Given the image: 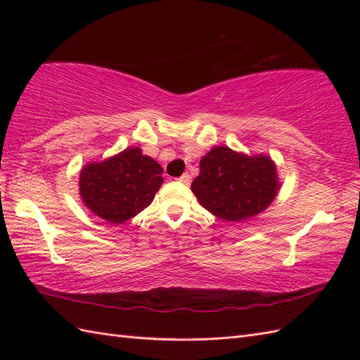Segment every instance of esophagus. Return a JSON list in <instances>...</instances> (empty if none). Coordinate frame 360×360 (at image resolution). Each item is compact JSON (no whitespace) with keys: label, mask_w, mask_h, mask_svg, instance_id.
<instances>
[{"label":"esophagus","mask_w":360,"mask_h":360,"mask_svg":"<svg viewBox=\"0 0 360 360\" xmlns=\"http://www.w3.org/2000/svg\"><path fill=\"white\" fill-rule=\"evenodd\" d=\"M178 181H179V182H182V184L188 186V184H190V181H192V178H190V174H188V173H184V174L181 176V178H178Z\"/></svg>","instance_id":"obj_1"}]
</instances>
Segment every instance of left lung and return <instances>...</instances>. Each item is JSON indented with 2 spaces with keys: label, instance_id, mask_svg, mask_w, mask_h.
Segmentation results:
<instances>
[{
  "label": "left lung",
  "instance_id": "1",
  "mask_svg": "<svg viewBox=\"0 0 360 360\" xmlns=\"http://www.w3.org/2000/svg\"><path fill=\"white\" fill-rule=\"evenodd\" d=\"M280 186L277 165L267 155L249 156L217 145L201 159L192 192L212 215L240 223L269 207Z\"/></svg>",
  "mask_w": 360,
  "mask_h": 360
}]
</instances>
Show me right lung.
<instances>
[{
  "mask_svg": "<svg viewBox=\"0 0 360 360\" xmlns=\"http://www.w3.org/2000/svg\"><path fill=\"white\" fill-rule=\"evenodd\" d=\"M162 167L128 147L101 162L83 165L79 193L86 209L111 224H122L148 207L162 186Z\"/></svg>",
  "mask_w": 360,
  "mask_h": 360,
  "instance_id": "obj_1",
  "label": "right lung"
}]
</instances>
